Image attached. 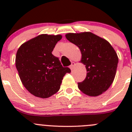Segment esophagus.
Returning <instances> with one entry per match:
<instances>
[{"label":"esophagus","instance_id":"34e87169","mask_svg":"<svg viewBox=\"0 0 132 132\" xmlns=\"http://www.w3.org/2000/svg\"><path fill=\"white\" fill-rule=\"evenodd\" d=\"M75 63L74 62H72L71 63V65H70V69H73V67H74V66H75Z\"/></svg>","mask_w":132,"mask_h":132}]
</instances>
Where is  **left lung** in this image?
<instances>
[{"label": "left lung", "instance_id": "1", "mask_svg": "<svg viewBox=\"0 0 132 132\" xmlns=\"http://www.w3.org/2000/svg\"><path fill=\"white\" fill-rule=\"evenodd\" d=\"M65 37L79 47L82 53L81 62L86 65L87 76L83 81L78 82L79 90L90 96L105 92L114 80L118 63L112 45L91 32L69 33Z\"/></svg>", "mask_w": 132, "mask_h": 132}]
</instances>
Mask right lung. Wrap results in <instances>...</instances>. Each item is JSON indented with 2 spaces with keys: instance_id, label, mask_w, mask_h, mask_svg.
I'll use <instances>...</instances> for the list:
<instances>
[{
  "instance_id": "right-lung-1",
  "label": "right lung",
  "mask_w": 132,
  "mask_h": 132,
  "mask_svg": "<svg viewBox=\"0 0 132 132\" xmlns=\"http://www.w3.org/2000/svg\"><path fill=\"white\" fill-rule=\"evenodd\" d=\"M61 35L42 34L21 45L16 56V67L25 88L37 97L46 98L60 88L63 78L71 73L52 54Z\"/></svg>"
}]
</instances>
